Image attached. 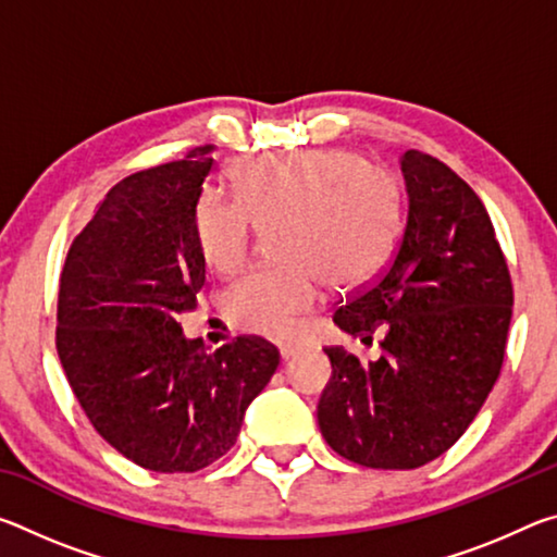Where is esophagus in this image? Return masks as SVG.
<instances>
[{
    "label": "esophagus",
    "instance_id": "1",
    "mask_svg": "<svg viewBox=\"0 0 557 557\" xmlns=\"http://www.w3.org/2000/svg\"><path fill=\"white\" fill-rule=\"evenodd\" d=\"M301 348H305V346H299V344H282L280 346L282 361H289V358H295L297 354H301Z\"/></svg>",
    "mask_w": 557,
    "mask_h": 557
}]
</instances>
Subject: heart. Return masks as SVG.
Instances as JSON below:
<instances>
[{"label": "heart", "instance_id": "heart-1", "mask_svg": "<svg viewBox=\"0 0 557 557\" xmlns=\"http://www.w3.org/2000/svg\"><path fill=\"white\" fill-rule=\"evenodd\" d=\"M233 191L203 188L194 203V238L206 265L233 275L256 231L270 235L277 265L245 275L225 292L233 326L289 336L319 301V280L356 287L393 248L403 213L398 176L348 149L250 157L231 166Z\"/></svg>", "mask_w": 557, "mask_h": 557}]
</instances>
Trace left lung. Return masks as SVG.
<instances>
[{"mask_svg": "<svg viewBox=\"0 0 557 557\" xmlns=\"http://www.w3.org/2000/svg\"><path fill=\"white\" fill-rule=\"evenodd\" d=\"M400 164L398 248L334 312L361 342L381 329V358L361 363L326 346L332 381L317 408L326 445L371 469H418L465 435L502 373L513 312L504 250L474 188L418 149Z\"/></svg>", "mask_w": 557, "mask_h": 557, "instance_id": "left-lung-1", "label": "left lung"}]
</instances>
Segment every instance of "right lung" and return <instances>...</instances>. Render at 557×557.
Instances as JSON below:
<instances>
[{"label": "right lung", "instance_id": "obj_1", "mask_svg": "<svg viewBox=\"0 0 557 557\" xmlns=\"http://www.w3.org/2000/svg\"><path fill=\"white\" fill-rule=\"evenodd\" d=\"M209 152L196 147L112 186L59 280L55 348L73 395L110 447L162 474L221 459L280 366L265 338L235 336L209 354L178 324L206 282L191 221Z\"/></svg>", "mask_w": 557, "mask_h": 557}]
</instances>
